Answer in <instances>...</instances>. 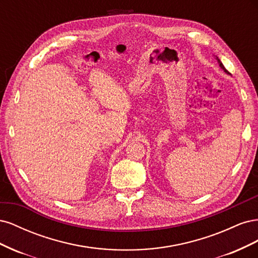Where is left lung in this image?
I'll list each match as a JSON object with an SVG mask.
<instances>
[{
	"label": "left lung",
	"mask_w": 258,
	"mask_h": 258,
	"mask_svg": "<svg viewBox=\"0 0 258 258\" xmlns=\"http://www.w3.org/2000/svg\"><path fill=\"white\" fill-rule=\"evenodd\" d=\"M214 57H215V59L217 60V62H218V66H220V68H221V69L223 70V71H224V72H225L226 74H229V72H228V71H227V70H226V69H225V67L223 66V63H222V62H221V60H220V59H218V58H217L216 56H214Z\"/></svg>",
	"instance_id": "obj_1"
}]
</instances>
